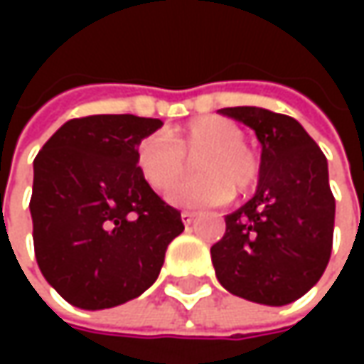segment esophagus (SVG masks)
<instances>
[{"label": "esophagus", "instance_id": "obj_1", "mask_svg": "<svg viewBox=\"0 0 364 364\" xmlns=\"http://www.w3.org/2000/svg\"><path fill=\"white\" fill-rule=\"evenodd\" d=\"M194 217H196L194 213H188V210H184V213H182V223H184V225H192Z\"/></svg>", "mask_w": 364, "mask_h": 364}]
</instances>
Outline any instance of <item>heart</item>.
I'll list each match as a JSON object with an SVG mask.
<instances>
[{
	"label": "heart",
	"mask_w": 364,
	"mask_h": 364,
	"mask_svg": "<svg viewBox=\"0 0 364 364\" xmlns=\"http://www.w3.org/2000/svg\"><path fill=\"white\" fill-rule=\"evenodd\" d=\"M243 141V129L237 123L200 117L168 133V139L160 133L144 137L135 161L147 184L161 192L183 173V158L203 151L195 161V171L201 176L175 181L166 200L184 208L217 206L231 200L232 188L247 192L257 182L259 161Z\"/></svg>",
	"instance_id": "obj_1"
}]
</instances>
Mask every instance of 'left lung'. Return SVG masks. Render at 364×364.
<instances>
[{
  "label": "left lung",
  "mask_w": 364,
  "mask_h": 364,
  "mask_svg": "<svg viewBox=\"0 0 364 364\" xmlns=\"http://www.w3.org/2000/svg\"><path fill=\"white\" fill-rule=\"evenodd\" d=\"M223 115L251 127L261 144L255 194L225 217L210 247L220 286L263 306H286L310 291L326 269L334 232L328 161L294 117L261 107Z\"/></svg>",
  "instance_id": "8db88e82"
}]
</instances>
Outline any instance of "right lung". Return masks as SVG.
Wrapping results in <instances>:
<instances>
[{"label": "right lung", "mask_w": 364, "mask_h": 364, "mask_svg": "<svg viewBox=\"0 0 364 364\" xmlns=\"http://www.w3.org/2000/svg\"><path fill=\"white\" fill-rule=\"evenodd\" d=\"M160 119L91 115L38 151L30 213L36 261L64 300L105 310L141 296L184 231L180 210L144 180L135 151Z\"/></svg>", "instance_id": "right-lung-1"}]
</instances>
